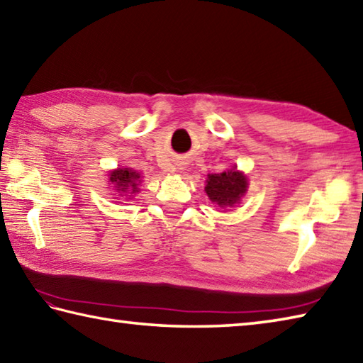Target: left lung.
Instances as JSON below:
<instances>
[{
    "label": "left lung",
    "instance_id": "1",
    "mask_svg": "<svg viewBox=\"0 0 363 363\" xmlns=\"http://www.w3.org/2000/svg\"><path fill=\"white\" fill-rule=\"evenodd\" d=\"M247 187V176L238 172L236 167H233L223 173L209 174L204 190L209 200L218 204L220 208H233L245 195Z\"/></svg>",
    "mask_w": 363,
    "mask_h": 363
}]
</instances>
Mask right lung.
<instances>
[{
    "label": "right lung",
    "instance_id": "obj_1",
    "mask_svg": "<svg viewBox=\"0 0 363 363\" xmlns=\"http://www.w3.org/2000/svg\"><path fill=\"white\" fill-rule=\"evenodd\" d=\"M141 176L138 172L130 168H116L115 172L110 173L108 182L113 184L115 190L119 191V195L123 196H132L138 191V186Z\"/></svg>",
    "mask_w": 363,
    "mask_h": 363
}]
</instances>
